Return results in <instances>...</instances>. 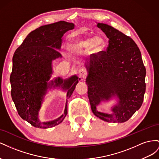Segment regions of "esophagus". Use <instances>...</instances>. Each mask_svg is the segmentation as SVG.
I'll list each match as a JSON object with an SVG mask.
<instances>
[{"label": "esophagus", "instance_id": "obj_1", "mask_svg": "<svg viewBox=\"0 0 159 159\" xmlns=\"http://www.w3.org/2000/svg\"><path fill=\"white\" fill-rule=\"evenodd\" d=\"M78 74H79V76L80 77V78L81 79L84 80V79H85L86 78V77H87V75H88V71H87V70H86L85 69L81 68V69H80L79 70Z\"/></svg>", "mask_w": 159, "mask_h": 159}]
</instances>
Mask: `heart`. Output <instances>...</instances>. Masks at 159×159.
Segmentation results:
<instances>
[{
  "label": "heart",
  "instance_id": "obj_1",
  "mask_svg": "<svg viewBox=\"0 0 159 159\" xmlns=\"http://www.w3.org/2000/svg\"><path fill=\"white\" fill-rule=\"evenodd\" d=\"M105 45V41L102 37H89L84 40H78L75 42V46L78 48H92L93 52H98L102 50Z\"/></svg>",
  "mask_w": 159,
  "mask_h": 159
}]
</instances>
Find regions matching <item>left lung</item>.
Returning a JSON list of instances; mask_svg holds the SVG:
<instances>
[{
    "instance_id": "1",
    "label": "left lung",
    "mask_w": 159,
    "mask_h": 159,
    "mask_svg": "<svg viewBox=\"0 0 159 159\" xmlns=\"http://www.w3.org/2000/svg\"><path fill=\"white\" fill-rule=\"evenodd\" d=\"M97 26L109 38L106 51L91 54L86 66L91 108L95 116L109 123H123L142 105L145 93L146 69L141 52L131 37L103 23ZM116 94L119 104L112 114L99 112L96 105Z\"/></svg>"
}]
</instances>
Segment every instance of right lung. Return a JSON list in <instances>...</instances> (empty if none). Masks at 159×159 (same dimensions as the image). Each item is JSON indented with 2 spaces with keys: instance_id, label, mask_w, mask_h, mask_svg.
Here are the masks:
<instances>
[{
  "instance_id": "add662e5",
  "label": "right lung",
  "mask_w": 159,
  "mask_h": 159,
  "mask_svg": "<svg viewBox=\"0 0 159 159\" xmlns=\"http://www.w3.org/2000/svg\"><path fill=\"white\" fill-rule=\"evenodd\" d=\"M74 28L73 23L59 21L42 26L32 31L14 52L11 74V95L18 113L32 126L46 129L63 121L68 114L66 102L64 113L50 122H41L38 118L42 96L48 88L47 81L52 72V61L61 57L60 49L64 34ZM78 78L73 76L67 80H55V86L68 89L70 98L78 83ZM54 81H52L53 85Z\"/></svg>"
}]
</instances>
